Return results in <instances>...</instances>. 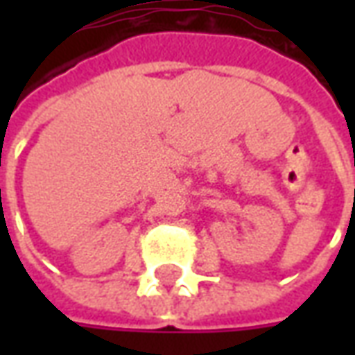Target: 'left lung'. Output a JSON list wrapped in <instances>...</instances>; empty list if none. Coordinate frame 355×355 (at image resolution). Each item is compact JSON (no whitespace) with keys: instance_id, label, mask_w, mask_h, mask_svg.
<instances>
[{"instance_id":"1","label":"left lung","mask_w":355,"mask_h":355,"mask_svg":"<svg viewBox=\"0 0 355 355\" xmlns=\"http://www.w3.org/2000/svg\"><path fill=\"white\" fill-rule=\"evenodd\" d=\"M354 192H355V190H354Z\"/></svg>"}]
</instances>
